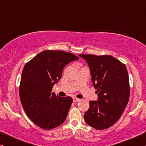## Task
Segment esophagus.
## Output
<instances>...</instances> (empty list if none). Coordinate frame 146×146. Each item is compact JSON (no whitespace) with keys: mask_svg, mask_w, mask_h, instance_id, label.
Here are the masks:
<instances>
[{"mask_svg":"<svg viewBox=\"0 0 146 146\" xmlns=\"http://www.w3.org/2000/svg\"><path fill=\"white\" fill-rule=\"evenodd\" d=\"M73 101H74V102H78L80 101V99L77 98H74Z\"/></svg>","mask_w":146,"mask_h":146,"instance_id":"34e87169","label":"esophagus"}]
</instances>
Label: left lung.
<instances>
[{
  "label": "left lung",
  "mask_w": 146,
  "mask_h": 146,
  "mask_svg": "<svg viewBox=\"0 0 146 146\" xmlns=\"http://www.w3.org/2000/svg\"><path fill=\"white\" fill-rule=\"evenodd\" d=\"M89 66L93 86L98 96L90 101L85 121L96 129L111 127L120 118L128 103L130 86L126 66L110 55L80 54Z\"/></svg>",
  "instance_id": "8db88e82"
}]
</instances>
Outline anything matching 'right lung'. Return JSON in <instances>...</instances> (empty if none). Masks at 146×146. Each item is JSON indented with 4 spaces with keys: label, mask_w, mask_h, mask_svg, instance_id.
<instances>
[{
    "label": "right lung",
    "mask_w": 146,
    "mask_h": 146,
    "mask_svg": "<svg viewBox=\"0 0 146 146\" xmlns=\"http://www.w3.org/2000/svg\"><path fill=\"white\" fill-rule=\"evenodd\" d=\"M79 58L61 50H44L28 62L22 72L20 99L28 117L44 129L55 128L64 123L73 100L52 92L64 66Z\"/></svg>",
    "instance_id": "add662e5"
}]
</instances>
